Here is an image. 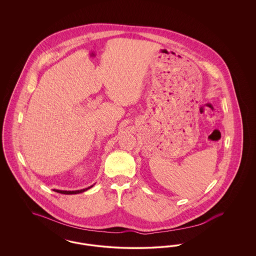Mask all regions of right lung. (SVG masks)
<instances>
[{
	"mask_svg": "<svg viewBox=\"0 0 256 256\" xmlns=\"http://www.w3.org/2000/svg\"><path fill=\"white\" fill-rule=\"evenodd\" d=\"M93 186V185H92ZM92 186H90V187H88V188H86V189H82V190H76V191H61V190H54V192H58V193H60V194H65V195H72V194H80V193H82V192H84L86 190H88V189H90Z\"/></svg>",
	"mask_w": 256,
	"mask_h": 256,
	"instance_id": "1",
	"label": "right lung"
}]
</instances>
